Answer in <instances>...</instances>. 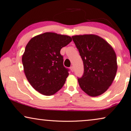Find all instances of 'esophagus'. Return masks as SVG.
I'll list each match as a JSON object with an SVG mask.
<instances>
[{
	"mask_svg": "<svg viewBox=\"0 0 131 131\" xmlns=\"http://www.w3.org/2000/svg\"><path fill=\"white\" fill-rule=\"evenodd\" d=\"M70 70H71V71H72V72H73L74 71V67H73V66H71V67H70Z\"/></svg>",
	"mask_w": 131,
	"mask_h": 131,
	"instance_id": "esophagus-1",
	"label": "esophagus"
}]
</instances>
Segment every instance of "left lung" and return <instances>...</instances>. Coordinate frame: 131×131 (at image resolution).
<instances>
[{"label": "left lung", "mask_w": 131, "mask_h": 131, "mask_svg": "<svg viewBox=\"0 0 131 131\" xmlns=\"http://www.w3.org/2000/svg\"><path fill=\"white\" fill-rule=\"evenodd\" d=\"M72 38L84 65V73L78 79L80 88L90 96L101 95L112 85L116 75L118 66L114 50L96 35H74Z\"/></svg>", "instance_id": "8db88e82"}]
</instances>
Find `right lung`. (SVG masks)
<instances>
[{
	"instance_id": "obj_1",
	"label": "right lung",
	"mask_w": 131,
	"mask_h": 131,
	"mask_svg": "<svg viewBox=\"0 0 131 131\" xmlns=\"http://www.w3.org/2000/svg\"><path fill=\"white\" fill-rule=\"evenodd\" d=\"M71 40L68 35L45 32L33 37L27 44L22 57L24 73L40 93L53 95L65 84L69 69L64 67L60 51Z\"/></svg>"
}]
</instances>
